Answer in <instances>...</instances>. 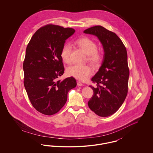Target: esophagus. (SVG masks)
<instances>
[{
	"label": "esophagus",
	"instance_id": "1",
	"mask_svg": "<svg viewBox=\"0 0 153 153\" xmlns=\"http://www.w3.org/2000/svg\"><path fill=\"white\" fill-rule=\"evenodd\" d=\"M77 85L78 86H82L83 84L81 82H80V81H77Z\"/></svg>",
	"mask_w": 153,
	"mask_h": 153
}]
</instances>
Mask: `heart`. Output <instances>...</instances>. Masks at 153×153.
Returning <instances> with one entry per match:
<instances>
[{"label":"heart","instance_id":"b5f03b06","mask_svg":"<svg viewBox=\"0 0 153 153\" xmlns=\"http://www.w3.org/2000/svg\"><path fill=\"white\" fill-rule=\"evenodd\" d=\"M74 44L78 46L86 54L87 61L93 65H99L102 61L103 54L98 51L97 44L94 41L88 37H82L74 41ZM71 46L69 44H64L60 51V56L66 64H70ZM67 74L69 76L77 79L85 81L89 78L92 73V68L88 65H74L67 69Z\"/></svg>","mask_w":153,"mask_h":153}]
</instances>
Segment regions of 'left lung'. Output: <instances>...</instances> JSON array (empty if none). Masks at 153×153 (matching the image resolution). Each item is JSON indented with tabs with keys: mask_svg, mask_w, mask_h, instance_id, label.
Here are the masks:
<instances>
[{
	"mask_svg": "<svg viewBox=\"0 0 153 153\" xmlns=\"http://www.w3.org/2000/svg\"><path fill=\"white\" fill-rule=\"evenodd\" d=\"M97 36L104 48V57L99 71L92 78L96 87L90 85L94 95L88 102L96 115L109 117L121 107L128 93L129 68L126 47L117 34L102 26L84 31Z\"/></svg>",
	"mask_w": 153,
	"mask_h": 153,
	"instance_id": "8db88e82",
	"label": "left lung"
}]
</instances>
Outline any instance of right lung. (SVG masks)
<instances>
[{"instance_id":"obj_1","label":"right lung","mask_w":153,"mask_h":153,"mask_svg":"<svg viewBox=\"0 0 153 153\" xmlns=\"http://www.w3.org/2000/svg\"><path fill=\"white\" fill-rule=\"evenodd\" d=\"M72 28L48 24L39 28L27 46L23 64L24 86L37 111L52 115L61 109L68 93L77 85L73 77L57 80L64 72L60 51Z\"/></svg>"}]
</instances>
